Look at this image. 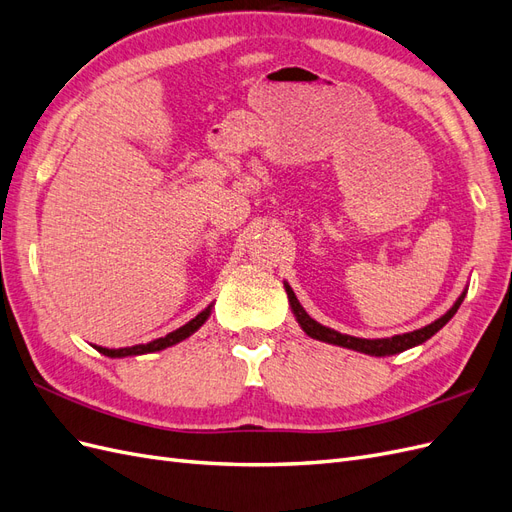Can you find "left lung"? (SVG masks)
<instances>
[{
	"label": "left lung",
	"instance_id": "left-lung-1",
	"mask_svg": "<svg viewBox=\"0 0 512 512\" xmlns=\"http://www.w3.org/2000/svg\"><path fill=\"white\" fill-rule=\"evenodd\" d=\"M284 288H286V294H288L292 314H294V318H297L299 327L305 331V335H309L312 339H318V342H324V344L342 346V348L363 352V354H369V356H393V354H399L404 350H410L414 346L425 344L429 337L436 335L444 327V324L457 314V309L463 303V297H466V292H468V288L463 290L459 294V299L453 303V307L448 309L444 316H440L438 320H433L431 324H427V327H423V329H416V331L404 333V335L382 337V339H365V337H354V335L339 333L331 327H324V324H320L318 320H314L312 316L305 312L303 305L297 299V294H294V290L286 282H284Z\"/></svg>",
	"mask_w": 512,
	"mask_h": 512
}]
</instances>
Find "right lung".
<instances>
[{
    "label": "right lung",
    "mask_w": 512,
    "mask_h": 512,
    "mask_svg": "<svg viewBox=\"0 0 512 512\" xmlns=\"http://www.w3.org/2000/svg\"><path fill=\"white\" fill-rule=\"evenodd\" d=\"M211 309H213V303H209L203 312H200L196 318H192L188 324H183V327L175 329L173 333H168L164 337H158L153 339V342L149 344H138V346H130V348H102V346H94L100 354L104 356H111V359H126V356H136V354H151V352H160V350H166L170 346H177L179 342H183V339H188L190 335H194L203 324L207 322V318L211 316Z\"/></svg>",
    "instance_id": "obj_1"
}]
</instances>
